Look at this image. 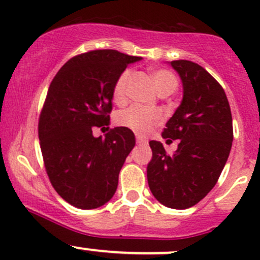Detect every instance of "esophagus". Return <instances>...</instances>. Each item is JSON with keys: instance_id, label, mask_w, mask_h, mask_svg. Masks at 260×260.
Listing matches in <instances>:
<instances>
[{"instance_id": "obj_1", "label": "esophagus", "mask_w": 260, "mask_h": 260, "mask_svg": "<svg viewBox=\"0 0 260 260\" xmlns=\"http://www.w3.org/2000/svg\"><path fill=\"white\" fill-rule=\"evenodd\" d=\"M137 143H138V145H147V143H148V141H147L145 137H140V136H138Z\"/></svg>"}]
</instances>
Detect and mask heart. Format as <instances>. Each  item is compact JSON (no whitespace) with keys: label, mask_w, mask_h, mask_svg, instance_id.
<instances>
[{"label":"heart","mask_w":260,"mask_h":260,"mask_svg":"<svg viewBox=\"0 0 260 260\" xmlns=\"http://www.w3.org/2000/svg\"><path fill=\"white\" fill-rule=\"evenodd\" d=\"M131 74H132V72L127 69L115 80L113 98L117 103H123L125 101ZM152 79H153L154 85H156L159 94L165 93V91H172L174 93L177 88L176 77L169 70H154V72H152ZM162 120H164V117H162V113L159 111L140 106H132L127 109H123L115 115V123L119 127L127 128V129H131L132 132L141 136L151 132Z\"/></svg>","instance_id":"obj_1"}]
</instances>
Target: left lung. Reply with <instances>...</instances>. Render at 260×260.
I'll return each mask as SVG.
<instances>
[{
	"mask_svg": "<svg viewBox=\"0 0 260 260\" xmlns=\"http://www.w3.org/2000/svg\"><path fill=\"white\" fill-rule=\"evenodd\" d=\"M170 64L179 73L183 95L162 137L179 145L170 156L161 142H149L147 180L162 205L183 210L216 185L232 149L233 119L224 89L203 67L188 60Z\"/></svg>",
	"mask_w": 260,
	"mask_h": 260,
	"instance_id": "left-lung-1",
	"label": "left lung"
}]
</instances>
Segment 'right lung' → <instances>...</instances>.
I'll return each mask as SVG.
<instances>
[{"label": "right lung", "instance_id": "add662e5", "mask_svg": "<svg viewBox=\"0 0 260 260\" xmlns=\"http://www.w3.org/2000/svg\"><path fill=\"white\" fill-rule=\"evenodd\" d=\"M142 57L93 50L62 65L49 86L39 119V140L50 182L78 209H96L113 198L118 176L136 145L135 133L109 129L115 80ZM95 126L107 127L104 139Z\"/></svg>", "mask_w": 260, "mask_h": 260}]
</instances>
